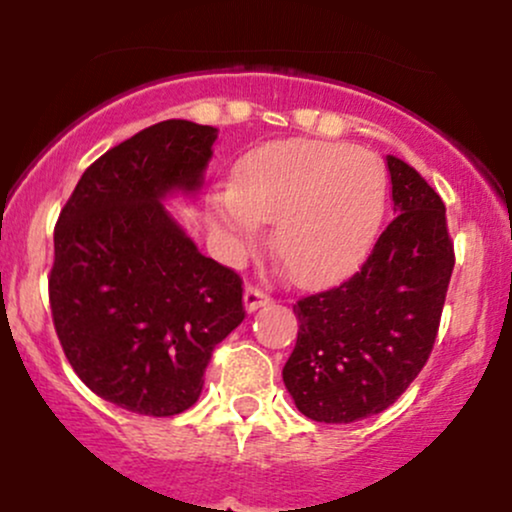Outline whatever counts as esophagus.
Wrapping results in <instances>:
<instances>
[{
	"mask_svg": "<svg viewBox=\"0 0 512 512\" xmlns=\"http://www.w3.org/2000/svg\"><path fill=\"white\" fill-rule=\"evenodd\" d=\"M269 303H272V298H269V293L262 291L260 286H255V283H248V286H245V307H248V312H255L257 307Z\"/></svg>",
	"mask_w": 512,
	"mask_h": 512,
	"instance_id": "esophagus-1",
	"label": "esophagus"
}]
</instances>
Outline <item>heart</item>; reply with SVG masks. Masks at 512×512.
Listing matches in <instances>:
<instances>
[{
  "mask_svg": "<svg viewBox=\"0 0 512 512\" xmlns=\"http://www.w3.org/2000/svg\"><path fill=\"white\" fill-rule=\"evenodd\" d=\"M386 207L379 159L353 145L281 140L243 157L231 195L214 217L238 248L260 236V221H276L274 248L303 286L341 279L365 260Z\"/></svg>",
  "mask_w": 512,
  "mask_h": 512,
  "instance_id": "heart-1",
  "label": "heart"
}]
</instances>
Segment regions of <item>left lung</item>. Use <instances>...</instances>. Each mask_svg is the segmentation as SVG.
Masks as SVG:
<instances>
[{
  "label": "left lung",
  "instance_id": "8db88e82",
  "mask_svg": "<svg viewBox=\"0 0 512 512\" xmlns=\"http://www.w3.org/2000/svg\"><path fill=\"white\" fill-rule=\"evenodd\" d=\"M396 217L341 286L293 305L298 341L283 384L315 422L386 410L432 355L455 252L441 197L412 166L386 159Z\"/></svg>",
  "mask_w": 512,
  "mask_h": 512
}]
</instances>
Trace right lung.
Returning a JSON list of instances; mask_svg holds the SVG:
<instances>
[{"instance_id": "add662e5", "label": "right lung", "mask_w": 512, "mask_h": 512, "mask_svg": "<svg viewBox=\"0 0 512 512\" xmlns=\"http://www.w3.org/2000/svg\"><path fill=\"white\" fill-rule=\"evenodd\" d=\"M217 128L169 119L95 159L54 226L49 307L73 372L123 410L171 417L200 398L214 348L245 319L243 279L166 214L200 188Z\"/></svg>"}]
</instances>
